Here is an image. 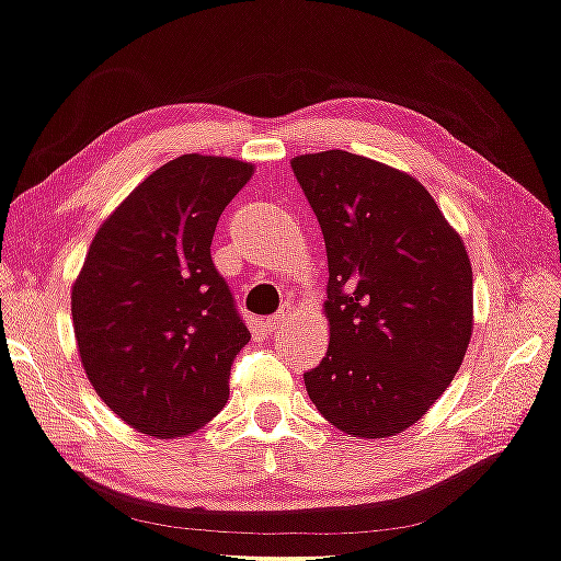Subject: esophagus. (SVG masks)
Returning <instances> with one entry per match:
<instances>
[{"label": "esophagus", "mask_w": 561, "mask_h": 561, "mask_svg": "<svg viewBox=\"0 0 561 561\" xmlns=\"http://www.w3.org/2000/svg\"><path fill=\"white\" fill-rule=\"evenodd\" d=\"M291 320H295V307H291V305H284L277 314L266 317L264 328L270 330V332H282V330H287V328H289Z\"/></svg>", "instance_id": "esophagus-1"}]
</instances>
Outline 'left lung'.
<instances>
[{
  "label": "left lung",
  "instance_id": "left-lung-1",
  "mask_svg": "<svg viewBox=\"0 0 561 561\" xmlns=\"http://www.w3.org/2000/svg\"><path fill=\"white\" fill-rule=\"evenodd\" d=\"M328 249L330 347L305 373L334 428L388 438L450 386L473 328L466 247L421 181L347 150L297 156Z\"/></svg>",
  "mask_w": 561,
  "mask_h": 561
}]
</instances>
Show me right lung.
I'll use <instances>...</instances> for the list:
<instances>
[{
	"label": "right lung",
	"mask_w": 561,
	"mask_h": 561,
	"mask_svg": "<svg viewBox=\"0 0 561 561\" xmlns=\"http://www.w3.org/2000/svg\"><path fill=\"white\" fill-rule=\"evenodd\" d=\"M254 165L186 153L153 171L98 229L72 284L88 380L140 433L179 438L227 405L252 340L216 272L211 239Z\"/></svg>",
	"instance_id": "1"
}]
</instances>
